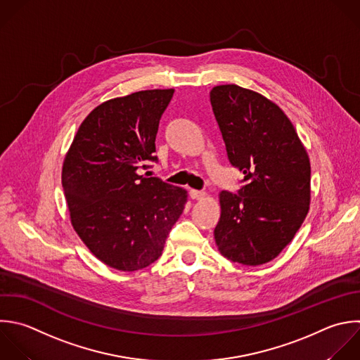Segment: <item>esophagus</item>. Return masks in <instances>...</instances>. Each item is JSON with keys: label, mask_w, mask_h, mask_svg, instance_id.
<instances>
[{"label": "esophagus", "mask_w": 360, "mask_h": 360, "mask_svg": "<svg viewBox=\"0 0 360 360\" xmlns=\"http://www.w3.org/2000/svg\"><path fill=\"white\" fill-rule=\"evenodd\" d=\"M190 197H191L193 200H201V198L205 197V193L201 191V190H194V188H191V190H190Z\"/></svg>", "instance_id": "esophagus-1"}]
</instances>
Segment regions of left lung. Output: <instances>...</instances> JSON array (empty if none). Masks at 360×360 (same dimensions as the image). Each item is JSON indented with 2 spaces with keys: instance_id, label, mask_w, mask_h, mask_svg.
Masks as SVG:
<instances>
[{
  "instance_id": "obj_1",
  "label": "left lung",
  "mask_w": 360,
  "mask_h": 360,
  "mask_svg": "<svg viewBox=\"0 0 360 360\" xmlns=\"http://www.w3.org/2000/svg\"><path fill=\"white\" fill-rule=\"evenodd\" d=\"M210 100L228 159L245 174L236 193L219 194L217 246L232 262L267 263L308 212V155L285 114L259 93L225 84L214 87Z\"/></svg>"
}]
</instances>
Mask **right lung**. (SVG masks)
<instances>
[{
	"instance_id": "obj_1",
	"label": "right lung",
	"mask_w": 360,
	"mask_h": 360,
	"mask_svg": "<svg viewBox=\"0 0 360 360\" xmlns=\"http://www.w3.org/2000/svg\"><path fill=\"white\" fill-rule=\"evenodd\" d=\"M174 90H146L94 108L66 155L62 186L73 228L103 263L135 271L156 262L186 190L139 169L158 163L159 122Z\"/></svg>"
}]
</instances>
